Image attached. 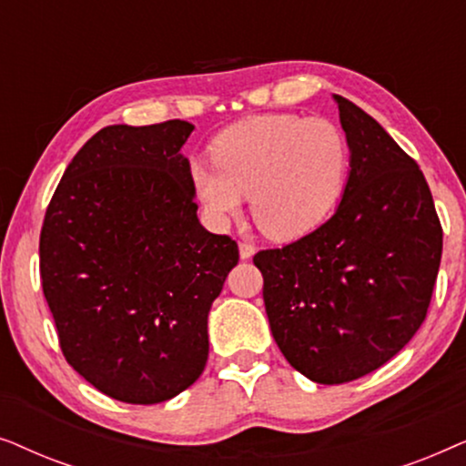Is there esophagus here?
<instances>
[{
  "instance_id": "obj_1",
  "label": "esophagus",
  "mask_w": 466,
  "mask_h": 466,
  "mask_svg": "<svg viewBox=\"0 0 466 466\" xmlns=\"http://www.w3.org/2000/svg\"><path fill=\"white\" fill-rule=\"evenodd\" d=\"M254 252H257V248H254L252 244H248V241H241V244H239V257L241 258H244V260L252 258Z\"/></svg>"
}]
</instances>
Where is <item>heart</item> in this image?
<instances>
[{
	"mask_svg": "<svg viewBox=\"0 0 466 466\" xmlns=\"http://www.w3.org/2000/svg\"><path fill=\"white\" fill-rule=\"evenodd\" d=\"M209 150L212 163L190 165V184L209 222L228 225L250 197L254 222L276 241L320 227L348 182V139L327 118L257 114L220 131Z\"/></svg>",
	"mask_w": 466,
	"mask_h": 466,
	"instance_id": "heart-1",
	"label": "heart"
}]
</instances>
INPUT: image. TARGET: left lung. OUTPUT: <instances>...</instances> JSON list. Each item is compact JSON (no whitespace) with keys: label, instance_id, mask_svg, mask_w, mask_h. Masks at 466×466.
<instances>
[{"label":"left lung","instance_id":"1","mask_svg":"<svg viewBox=\"0 0 466 466\" xmlns=\"http://www.w3.org/2000/svg\"><path fill=\"white\" fill-rule=\"evenodd\" d=\"M333 97L350 146L341 203L316 231L254 254L273 339L316 384L359 380L410 343L443 248L418 163L365 110Z\"/></svg>","mask_w":466,"mask_h":466}]
</instances>
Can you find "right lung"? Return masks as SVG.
Wrapping results in <instances>:
<instances>
[{
  "label": "right lung",
  "instance_id": "add662e5",
  "mask_svg": "<svg viewBox=\"0 0 466 466\" xmlns=\"http://www.w3.org/2000/svg\"><path fill=\"white\" fill-rule=\"evenodd\" d=\"M187 120L95 133L67 165L40 233L63 356L99 392L174 399L203 373L208 314L238 244L197 218Z\"/></svg>",
  "mask_w": 466,
  "mask_h": 466
}]
</instances>
